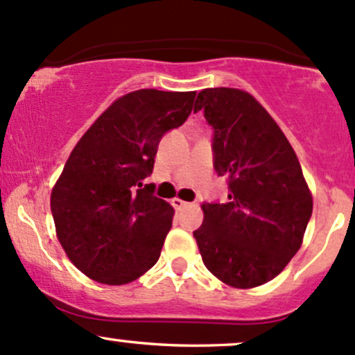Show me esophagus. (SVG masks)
<instances>
[{"instance_id": "esophagus-1", "label": "esophagus", "mask_w": 355, "mask_h": 355, "mask_svg": "<svg viewBox=\"0 0 355 355\" xmlns=\"http://www.w3.org/2000/svg\"><path fill=\"white\" fill-rule=\"evenodd\" d=\"M171 205H173L175 209H185L187 205H189V202H185V200H182V198H173V200H171Z\"/></svg>"}]
</instances>
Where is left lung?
Wrapping results in <instances>:
<instances>
[{
    "label": "left lung",
    "instance_id": "8db88e82",
    "mask_svg": "<svg viewBox=\"0 0 355 355\" xmlns=\"http://www.w3.org/2000/svg\"><path fill=\"white\" fill-rule=\"evenodd\" d=\"M212 128L214 170L227 178V202H204L193 237L205 268L236 288L278 276L302 246L311 217L310 190L286 136L258 101L239 89L197 94Z\"/></svg>",
    "mask_w": 355,
    "mask_h": 355
}]
</instances>
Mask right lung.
<instances>
[{
	"label": "right lung",
	"mask_w": 355,
	"mask_h": 355,
	"mask_svg": "<svg viewBox=\"0 0 355 355\" xmlns=\"http://www.w3.org/2000/svg\"><path fill=\"white\" fill-rule=\"evenodd\" d=\"M196 92L141 89L85 131L53 187L50 209L69 259L94 282L126 285L157 264L173 209L143 185L159 139L182 126Z\"/></svg>",
	"instance_id": "right-lung-1"
}]
</instances>
